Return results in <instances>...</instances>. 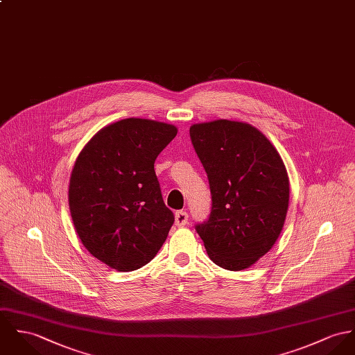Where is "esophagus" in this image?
Listing matches in <instances>:
<instances>
[{
	"mask_svg": "<svg viewBox=\"0 0 355 355\" xmlns=\"http://www.w3.org/2000/svg\"><path fill=\"white\" fill-rule=\"evenodd\" d=\"M187 221H189V214L186 211H183V210L176 211V214H175V224H176V226L182 227V226L187 224Z\"/></svg>",
	"mask_w": 355,
	"mask_h": 355,
	"instance_id": "34e87169",
	"label": "esophagus"
}]
</instances>
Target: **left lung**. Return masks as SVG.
I'll return each instance as SVG.
<instances>
[{"label":"left lung","instance_id":"left-lung-1","mask_svg":"<svg viewBox=\"0 0 355 355\" xmlns=\"http://www.w3.org/2000/svg\"><path fill=\"white\" fill-rule=\"evenodd\" d=\"M211 191V214L196 225L209 258L240 271L278 240L289 209V176L268 138L250 123L217 119L190 128Z\"/></svg>","mask_w":355,"mask_h":355}]
</instances>
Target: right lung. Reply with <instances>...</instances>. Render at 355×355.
Segmentation results:
<instances>
[{
	"instance_id": "obj_1",
	"label": "right lung",
	"mask_w": 355,
	"mask_h": 355,
	"mask_svg": "<svg viewBox=\"0 0 355 355\" xmlns=\"http://www.w3.org/2000/svg\"><path fill=\"white\" fill-rule=\"evenodd\" d=\"M178 128L152 119L111 123L87 142L69 182L74 229L92 257L132 271L156 257L175 221L155 162Z\"/></svg>"
}]
</instances>
